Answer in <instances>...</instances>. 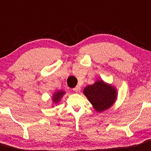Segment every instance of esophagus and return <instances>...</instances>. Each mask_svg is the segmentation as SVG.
Returning <instances> with one entry per match:
<instances>
[{
	"label": "esophagus",
	"mask_w": 151,
	"mask_h": 151,
	"mask_svg": "<svg viewBox=\"0 0 151 151\" xmlns=\"http://www.w3.org/2000/svg\"><path fill=\"white\" fill-rule=\"evenodd\" d=\"M73 90H74L75 92H77H77H80V87L79 86H77L75 88H73Z\"/></svg>",
	"instance_id": "1"
}]
</instances>
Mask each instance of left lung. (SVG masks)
<instances>
[{
    "label": "left lung",
    "mask_w": 151,
    "mask_h": 151,
    "mask_svg": "<svg viewBox=\"0 0 151 151\" xmlns=\"http://www.w3.org/2000/svg\"><path fill=\"white\" fill-rule=\"evenodd\" d=\"M83 93L97 112H102L111 108L117 96L116 88L101 80L96 81L93 85L86 86Z\"/></svg>",
    "instance_id": "8db88e82"
}]
</instances>
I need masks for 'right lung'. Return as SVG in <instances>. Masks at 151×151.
<instances>
[{
  "label": "right lung",
  "instance_id": "1",
  "mask_svg": "<svg viewBox=\"0 0 151 151\" xmlns=\"http://www.w3.org/2000/svg\"><path fill=\"white\" fill-rule=\"evenodd\" d=\"M65 92L64 91H58L57 92L54 93L53 96H52V101L54 103H58L62 96L65 94Z\"/></svg>",
  "mask_w": 151,
  "mask_h": 151
}]
</instances>
